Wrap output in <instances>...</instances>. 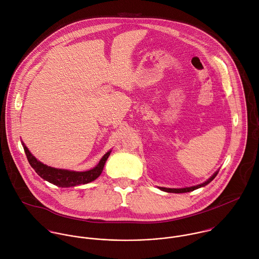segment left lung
<instances>
[{
	"mask_svg": "<svg viewBox=\"0 0 259 259\" xmlns=\"http://www.w3.org/2000/svg\"><path fill=\"white\" fill-rule=\"evenodd\" d=\"M218 172H219V171H216L208 181H206L205 183H203V184H201V185H198V186H194V187H190V188H184V189H168V188H159V187H158V188H159L161 191H164V192H167V193H176V194L193 192V191H195V190H197V189H200V188L205 187V186H207L208 184H210V183L216 178V176L218 175Z\"/></svg>",
	"mask_w": 259,
	"mask_h": 259,
	"instance_id": "obj_1",
	"label": "left lung"
}]
</instances>
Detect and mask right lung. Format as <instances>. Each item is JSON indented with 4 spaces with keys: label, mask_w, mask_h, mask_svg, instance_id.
Returning a JSON list of instances; mask_svg holds the SVG:
<instances>
[{
    "label": "right lung",
    "mask_w": 259,
    "mask_h": 259,
    "mask_svg": "<svg viewBox=\"0 0 259 259\" xmlns=\"http://www.w3.org/2000/svg\"><path fill=\"white\" fill-rule=\"evenodd\" d=\"M22 145L30 165L34 168L37 175L43 180L47 181L48 183L53 184L60 188H69V187H75L79 185H85L98 179L102 174L104 165L111 153V150L108 151L101 158L99 163L90 170L73 171V170H67V169H61V168H54L40 162L31 154V152L28 150V148L23 143V141H22Z\"/></svg>",
    "instance_id": "right-lung-1"
}]
</instances>
